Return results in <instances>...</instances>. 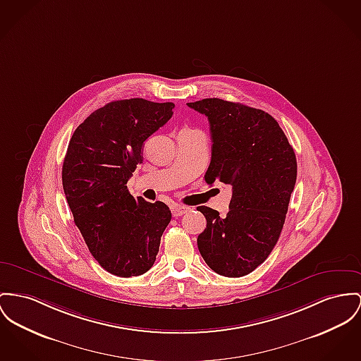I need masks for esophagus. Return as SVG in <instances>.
I'll return each instance as SVG.
<instances>
[{
	"label": "esophagus",
	"mask_w": 361,
	"mask_h": 361,
	"mask_svg": "<svg viewBox=\"0 0 361 361\" xmlns=\"http://www.w3.org/2000/svg\"><path fill=\"white\" fill-rule=\"evenodd\" d=\"M188 211H189V208H188V207H183V205H175V207H172V215L175 217L182 216V215H185Z\"/></svg>",
	"instance_id": "obj_1"
}]
</instances>
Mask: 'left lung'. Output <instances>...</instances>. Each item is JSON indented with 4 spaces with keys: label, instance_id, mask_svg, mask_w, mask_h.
I'll use <instances>...</instances> for the list:
<instances>
[{
    "label": "left lung",
    "instance_id": "1",
    "mask_svg": "<svg viewBox=\"0 0 361 361\" xmlns=\"http://www.w3.org/2000/svg\"><path fill=\"white\" fill-rule=\"evenodd\" d=\"M211 126L212 157L205 182L233 188L226 216L197 207L207 219L198 250L219 275L240 278L264 262L279 240L297 179V160L269 114L240 102L205 98L188 104Z\"/></svg>",
    "mask_w": 361,
    "mask_h": 361
}]
</instances>
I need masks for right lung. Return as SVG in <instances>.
Returning <instances> with one entry per match:
<instances>
[{"mask_svg":"<svg viewBox=\"0 0 361 361\" xmlns=\"http://www.w3.org/2000/svg\"><path fill=\"white\" fill-rule=\"evenodd\" d=\"M172 102L119 99L78 126L63 163V188L90 253L104 269L138 276L154 264L171 221L169 207L134 198L127 182L142 163L144 142L172 116Z\"/></svg>","mask_w":361,"mask_h":361,"instance_id":"obj_1","label":"right lung"}]
</instances>
